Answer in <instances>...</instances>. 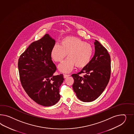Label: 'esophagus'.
I'll return each mask as SVG.
<instances>
[{"label":"esophagus","instance_id":"obj_1","mask_svg":"<svg viewBox=\"0 0 134 134\" xmlns=\"http://www.w3.org/2000/svg\"><path fill=\"white\" fill-rule=\"evenodd\" d=\"M63 75H64V78H67V77L70 76L69 75H67V74H64Z\"/></svg>","mask_w":134,"mask_h":134}]
</instances>
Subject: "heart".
<instances>
[{
	"label": "heart",
	"instance_id": "1",
	"mask_svg": "<svg viewBox=\"0 0 134 134\" xmlns=\"http://www.w3.org/2000/svg\"><path fill=\"white\" fill-rule=\"evenodd\" d=\"M94 50L90 44L76 36H66L60 41V45L55 44L51 50V57L55 62H61L69 57L58 66L62 72H70L75 66L84 68L89 64Z\"/></svg>",
	"mask_w": 134,
	"mask_h": 134
}]
</instances>
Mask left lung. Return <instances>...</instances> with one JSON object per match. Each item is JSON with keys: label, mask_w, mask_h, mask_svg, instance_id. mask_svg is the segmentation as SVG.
I'll return each instance as SVG.
<instances>
[{"label": "left lung", "mask_w": 134, "mask_h": 134, "mask_svg": "<svg viewBox=\"0 0 134 134\" xmlns=\"http://www.w3.org/2000/svg\"><path fill=\"white\" fill-rule=\"evenodd\" d=\"M94 57L87 66L77 74L72 75V88L77 97L83 102L94 101L107 86L111 75V58L108 52L98 40L94 43ZM85 73L83 77L80 74Z\"/></svg>", "instance_id": "8db88e82"}]
</instances>
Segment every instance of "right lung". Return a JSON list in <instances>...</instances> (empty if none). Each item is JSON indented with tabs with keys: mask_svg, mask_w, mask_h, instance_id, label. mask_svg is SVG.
Instances as JSON below:
<instances>
[{
	"mask_svg": "<svg viewBox=\"0 0 134 134\" xmlns=\"http://www.w3.org/2000/svg\"><path fill=\"white\" fill-rule=\"evenodd\" d=\"M55 40L46 34L33 42L19 58L18 68L22 86L37 104L48 107L59 101L63 75L54 76L56 66L51 58Z\"/></svg>",
	"mask_w": 134,
	"mask_h": 134,
	"instance_id": "right-lung-1",
	"label": "right lung"
}]
</instances>
